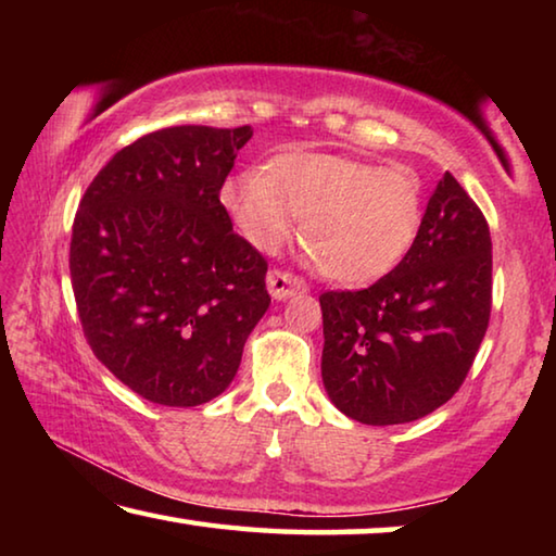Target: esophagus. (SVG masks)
I'll list each match as a JSON object with an SVG mask.
<instances>
[{"label": "esophagus", "mask_w": 556, "mask_h": 556, "mask_svg": "<svg viewBox=\"0 0 556 556\" xmlns=\"http://www.w3.org/2000/svg\"><path fill=\"white\" fill-rule=\"evenodd\" d=\"M267 289H269L271 299L287 301L289 296L299 294V291H306V285H304V279L289 275V271L271 269L267 275Z\"/></svg>", "instance_id": "esophagus-1"}]
</instances>
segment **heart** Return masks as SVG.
<instances>
[{
  "mask_svg": "<svg viewBox=\"0 0 556 556\" xmlns=\"http://www.w3.org/2000/svg\"><path fill=\"white\" fill-rule=\"evenodd\" d=\"M255 248L277 250L301 223V242L331 279L363 285L388 275L421 225V184L407 166L341 154L289 152L235 174L223 191Z\"/></svg>",
  "mask_w": 556,
  "mask_h": 556,
  "instance_id": "1",
  "label": "heart"
}]
</instances>
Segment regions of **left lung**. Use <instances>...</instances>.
<instances>
[{
    "label": "left lung",
    "mask_w": 556,
    "mask_h": 556,
    "mask_svg": "<svg viewBox=\"0 0 556 556\" xmlns=\"http://www.w3.org/2000/svg\"><path fill=\"white\" fill-rule=\"evenodd\" d=\"M491 230L448 172L412 250L361 291H326L321 378L361 425H407L454 397L491 318Z\"/></svg>",
    "instance_id": "1"
}]
</instances>
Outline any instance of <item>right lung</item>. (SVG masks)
<instances>
[{
    "mask_svg": "<svg viewBox=\"0 0 556 556\" xmlns=\"http://www.w3.org/2000/svg\"><path fill=\"white\" fill-rule=\"evenodd\" d=\"M250 137V125L139 137L92 178L75 213L83 333L122 384L154 404L195 407L228 390L269 308L267 262L220 203Z\"/></svg>",
    "mask_w": 556,
    "mask_h": 556,
    "instance_id": "right-lung-1",
    "label": "right lung"
}]
</instances>
